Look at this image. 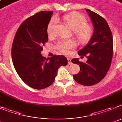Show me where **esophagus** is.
<instances>
[{
    "instance_id": "esophagus-1",
    "label": "esophagus",
    "mask_w": 122,
    "mask_h": 122,
    "mask_svg": "<svg viewBox=\"0 0 122 122\" xmlns=\"http://www.w3.org/2000/svg\"><path fill=\"white\" fill-rule=\"evenodd\" d=\"M67 61H68V64H72V61H71V58H67Z\"/></svg>"
}]
</instances>
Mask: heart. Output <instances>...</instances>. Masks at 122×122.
Instances as JSON below:
<instances>
[{"instance_id": "1", "label": "heart", "mask_w": 122, "mask_h": 122, "mask_svg": "<svg viewBox=\"0 0 122 122\" xmlns=\"http://www.w3.org/2000/svg\"><path fill=\"white\" fill-rule=\"evenodd\" d=\"M64 19L70 27L73 28L74 35L80 42H84L91 38L94 32V28L91 24H87V19L81 14L76 13H70L64 16ZM58 19L53 17L49 22L47 27L49 36H51L55 33V27ZM76 44L72 39H63L59 41L56 45L58 50L64 53L68 54L70 50L74 49Z\"/></svg>"}]
</instances>
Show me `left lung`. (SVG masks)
I'll list each match as a JSON object with an SVG mask.
<instances>
[{
  "label": "left lung",
  "mask_w": 122,
  "mask_h": 122,
  "mask_svg": "<svg viewBox=\"0 0 122 122\" xmlns=\"http://www.w3.org/2000/svg\"><path fill=\"white\" fill-rule=\"evenodd\" d=\"M93 23L94 31L89 43L78 51L80 56L87 58L86 62L78 58L71 60L79 65L80 71L73 75L75 81L83 86H92L106 76L111 64L113 55L112 35L107 22L99 15L86 9Z\"/></svg>",
  "instance_id": "8db88e82"
}]
</instances>
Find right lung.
Here are the masks:
<instances>
[{"instance_id": "1", "label": "right lung", "mask_w": 122, "mask_h": 122, "mask_svg": "<svg viewBox=\"0 0 122 122\" xmlns=\"http://www.w3.org/2000/svg\"><path fill=\"white\" fill-rule=\"evenodd\" d=\"M52 14L53 11H43L25 19L17 29L12 45V60L17 74L35 89L50 86L58 68L67 64L64 56L54 55L46 58L41 53L49 40L47 27Z\"/></svg>"}]
</instances>
